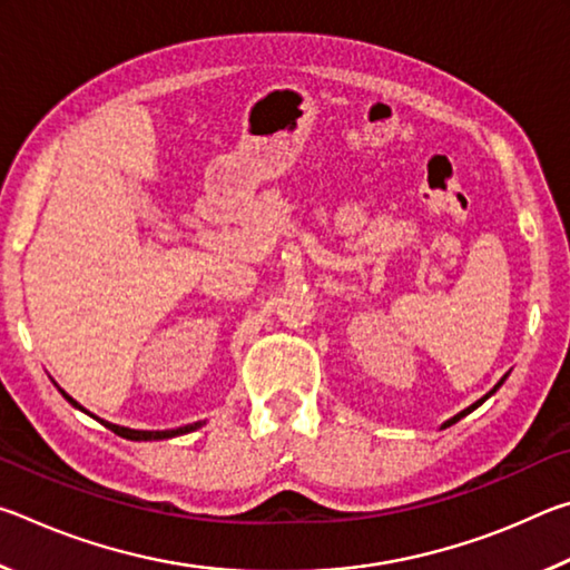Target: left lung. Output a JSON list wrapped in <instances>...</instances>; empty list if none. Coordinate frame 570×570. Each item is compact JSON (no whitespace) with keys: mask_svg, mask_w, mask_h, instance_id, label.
Returning <instances> with one entry per match:
<instances>
[{"mask_svg":"<svg viewBox=\"0 0 570 570\" xmlns=\"http://www.w3.org/2000/svg\"><path fill=\"white\" fill-rule=\"evenodd\" d=\"M503 380H505V377H503ZM503 380H500V382H498V384H495V387H493V390H490V392H488V394H485V397H482V400H478V402H475V404H470V407H468V410H462V412H460V414H455V417H452V420H448V422H445V424H442V428H450V424H455V422H458V420H460V417H465V414H470V412H472V410H475V407H478V404H482V402H485V400H488V397H490V394H495V390H498V387H500V384H503Z\"/></svg>","mask_w":570,"mask_h":570,"instance_id":"obj_1","label":"left lung"}]
</instances>
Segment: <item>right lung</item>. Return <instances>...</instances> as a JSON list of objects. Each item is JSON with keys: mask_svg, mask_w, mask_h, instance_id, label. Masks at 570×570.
I'll return each mask as SVG.
<instances>
[{"mask_svg": "<svg viewBox=\"0 0 570 570\" xmlns=\"http://www.w3.org/2000/svg\"><path fill=\"white\" fill-rule=\"evenodd\" d=\"M60 390V387H57ZM62 392V397L72 404V407H77V410H82V412H88L85 407H80V404H77L70 394H67L65 390H60ZM105 428L108 430H112L115 435H120V438H125V440H135V442H140V440H166V438H176V435H186V432H193V430H198L200 424L204 422H193V424H186V428H178V430H130V428H120V424H112V422H105V420H100Z\"/></svg>", "mask_w": 570, "mask_h": 570, "instance_id": "right-lung-1", "label": "right lung"}]
</instances>
